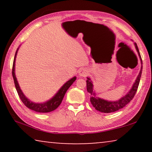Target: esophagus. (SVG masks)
<instances>
[{
	"mask_svg": "<svg viewBox=\"0 0 152 152\" xmlns=\"http://www.w3.org/2000/svg\"><path fill=\"white\" fill-rule=\"evenodd\" d=\"M88 70L86 69H85V68H82V69H80V71H79V73H80V75L81 77H86L87 76V75H88Z\"/></svg>",
	"mask_w": 152,
	"mask_h": 152,
	"instance_id": "34e87169",
	"label": "esophagus"
}]
</instances>
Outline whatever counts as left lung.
Here are the masks:
<instances>
[{
  "instance_id": "8db88e82",
  "label": "left lung",
  "mask_w": 152,
  "mask_h": 152,
  "mask_svg": "<svg viewBox=\"0 0 152 152\" xmlns=\"http://www.w3.org/2000/svg\"><path fill=\"white\" fill-rule=\"evenodd\" d=\"M135 47L137 52H138V56L140 57L141 64H142V59H141V56L139 52L138 48L137 46V44L136 43H134ZM142 66H141L140 71L139 72L138 77H137L136 81H135L134 85H133L132 88H131V90L129 91V93L126 94L125 96L122 97L121 99H120L119 100L115 101V102H111V101H107L105 99H101L99 97H95V93L93 92V85L92 84V82L91 81V79L87 77L86 80V88L87 91L89 93H91V96L90 97L91 102L93 106V107H95V109L97 110V111L102 112V113H112V112L117 111L118 110L122 109V108L125 107V106L130 102V101L134 98L135 94H136L137 90H138V87L140 83V77L141 74H142Z\"/></svg>"
}]
</instances>
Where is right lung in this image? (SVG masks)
Instances as JSON below:
<instances>
[{
    "instance_id": "1",
    "label": "right lung",
    "mask_w": 152,
    "mask_h": 152,
    "mask_svg": "<svg viewBox=\"0 0 152 152\" xmlns=\"http://www.w3.org/2000/svg\"><path fill=\"white\" fill-rule=\"evenodd\" d=\"M18 50H16L15 53V56H14V62H13V66H12V76H13L14 84H15V87L17 93L19 96L20 99H21L22 102L24 104L25 106H26L29 109L34 111L36 112H39V113H48V112L53 111L54 110H55L61 104L63 98L65 95L66 91L69 87L73 84V82L76 80V77H74L72 79H70V80H68L67 82L65 83L61 88L59 89V91L56 93V95L54 96L53 98L50 99V100L45 102L44 103H34L31 102L30 100L27 98L25 96L23 93L22 92V91L20 90L19 85L16 80V75H15V61H16V55H17Z\"/></svg>"
}]
</instances>
